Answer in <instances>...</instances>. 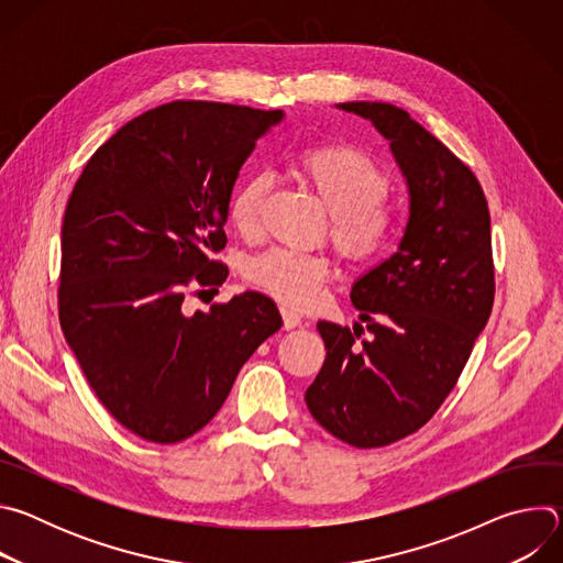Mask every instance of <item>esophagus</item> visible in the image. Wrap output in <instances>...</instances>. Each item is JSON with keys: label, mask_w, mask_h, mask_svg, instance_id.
I'll return each instance as SVG.
<instances>
[{"label": "esophagus", "mask_w": 563, "mask_h": 563, "mask_svg": "<svg viewBox=\"0 0 563 563\" xmlns=\"http://www.w3.org/2000/svg\"><path fill=\"white\" fill-rule=\"evenodd\" d=\"M280 313H283V328H285V330H294V328L300 325V313H296L294 309L283 307Z\"/></svg>", "instance_id": "1"}]
</instances>
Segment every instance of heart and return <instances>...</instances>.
Masks as SVG:
<instances>
[{
	"label": "heart",
	"mask_w": 563,
	"mask_h": 563,
	"mask_svg": "<svg viewBox=\"0 0 563 563\" xmlns=\"http://www.w3.org/2000/svg\"><path fill=\"white\" fill-rule=\"evenodd\" d=\"M296 169L332 216V240L336 250L356 263L383 256L398 235V216L383 202L389 180L367 153L323 144L302 151ZM269 180L263 174L247 176L227 205V218L240 235H254L261 205ZM247 280L287 307H309L320 296V285L330 274V263L309 252L269 250L256 256L247 269Z\"/></svg>",
	"instance_id": "obj_1"
}]
</instances>
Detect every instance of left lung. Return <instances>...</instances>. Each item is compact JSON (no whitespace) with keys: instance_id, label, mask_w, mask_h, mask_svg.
Returning a JSON list of instances; mask_svg holds the SVG:
<instances>
[{"instance_id":"left-lung-1","label":"left lung","mask_w":563,"mask_h":563,"mask_svg":"<svg viewBox=\"0 0 563 563\" xmlns=\"http://www.w3.org/2000/svg\"><path fill=\"white\" fill-rule=\"evenodd\" d=\"M389 142L410 213L396 252L352 285L362 327L318 320L325 363L305 391L311 417L354 448L423 428L461 376L495 300L490 211L474 174L387 102H343Z\"/></svg>"}]
</instances>
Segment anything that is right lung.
<instances>
[{
	"mask_svg": "<svg viewBox=\"0 0 563 563\" xmlns=\"http://www.w3.org/2000/svg\"><path fill=\"white\" fill-rule=\"evenodd\" d=\"M285 113L178 100L142 113L87 163L62 222L59 323L102 406L133 434L202 430L258 345L280 330L261 291L189 316V287H218L240 167Z\"/></svg>",
	"mask_w": 563,
	"mask_h": 563,
	"instance_id": "right-lung-1",
	"label": "right lung"
}]
</instances>
